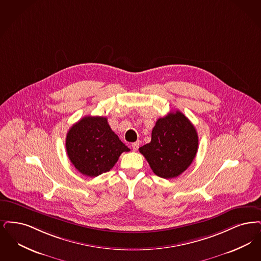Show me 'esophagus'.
I'll return each instance as SVG.
<instances>
[{"mask_svg": "<svg viewBox=\"0 0 261 261\" xmlns=\"http://www.w3.org/2000/svg\"><path fill=\"white\" fill-rule=\"evenodd\" d=\"M132 147L134 149V151H136L138 147H139V141H136V142H134L133 144H132Z\"/></svg>", "mask_w": 261, "mask_h": 261, "instance_id": "esophagus-1", "label": "esophagus"}]
</instances>
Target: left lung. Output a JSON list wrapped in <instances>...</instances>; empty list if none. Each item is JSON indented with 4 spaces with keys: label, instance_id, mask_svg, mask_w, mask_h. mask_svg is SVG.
Here are the masks:
<instances>
[{
    "label": "left lung",
    "instance_id": "left-lung-1",
    "mask_svg": "<svg viewBox=\"0 0 261 261\" xmlns=\"http://www.w3.org/2000/svg\"><path fill=\"white\" fill-rule=\"evenodd\" d=\"M199 145L198 134L180 111L160 118L153 127L150 143L139 148L153 172L162 178L178 176L192 164Z\"/></svg>",
    "mask_w": 261,
    "mask_h": 261
}]
</instances>
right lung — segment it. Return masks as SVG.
Returning <instances> with one entry per match:
<instances>
[{"instance_id":"obj_1","label":"right lung","mask_w":261,"mask_h":261,"mask_svg":"<svg viewBox=\"0 0 261 261\" xmlns=\"http://www.w3.org/2000/svg\"><path fill=\"white\" fill-rule=\"evenodd\" d=\"M69 160L80 172L95 177L111 170L129 148L119 139L104 117L87 116L72 125L66 136Z\"/></svg>"}]
</instances>
